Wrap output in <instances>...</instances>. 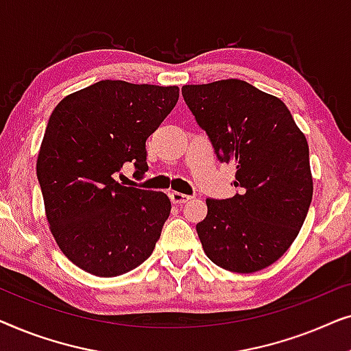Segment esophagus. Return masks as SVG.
<instances>
[{"mask_svg":"<svg viewBox=\"0 0 351 351\" xmlns=\"http://www.w3.org/2000/svg\"><path fill=\"white\" fill-rule=\"evenodd\" d=\"M169 198L174 204H185L189 203V201L191 199L190 195H184V193H179V191H172V193H169Z\"/></svg>","mask_w":351,"mask_h":351,"instance_id":"1","label":"esophagus"}]
</instances>
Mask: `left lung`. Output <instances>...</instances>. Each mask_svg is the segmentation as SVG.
<instances>
[{"instance_id": "1", "label": "left lung", "mask_w": 351, "mask_h": 351, "mask_svg": "<svg viewBox=\"0 0 351 351\" xmlns=\"http://www.w3.org/2000/svg\"><path fill=\"white\" fill-rule=\"evenodd\" d=\"M220 161L237 166L228 199H206L196 225L215 265L254 273L276 262L299 234L313 196L308 143L281 99L241 80L182 88Z\"/></svg>"}]
</instances>
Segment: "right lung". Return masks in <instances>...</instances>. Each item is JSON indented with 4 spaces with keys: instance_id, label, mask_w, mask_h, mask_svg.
<instances>
[{
    "instance_id": "right-lung-1",
    "label": "right lung",
    "mask_w": 351,
    "mask_h": 351,
    "mask_svg": "<svg viewBox=\"0 0 351 351\" xmlns=\"http://www.w3.org/2000/svg\"><path fill=\"white\" fill-rule=\"evenodd\" d=\"M177 100V86L104 80L52 112L36 176L52 237L81 270L113 278L152 256L171 201L162 191L118 184L113 174L124 162L147 169V138Z\"/></svg>"
}]
</instances>
